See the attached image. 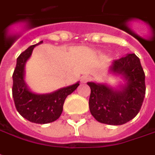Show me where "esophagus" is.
<instances>
[{"instance_id":"34e87169","label":"esophagus","mask_w":155,"mask_h":155,"mask_svg":"<svg viewBox=\"0 0 155 155\" xmlns=\"http://www.w3.org/2000/svg\"><path fill=\"white\" fill-rule=\"evenodd\" d=\"M90 79V76H88V75H83V76L81 77V83H86V82H87Z\"/></svg>"}]
</instances>
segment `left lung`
<instances>
[{
	"instance_id": "8db88e82",
	"label": "left lung",
	"mask_w": 155,
	"mask_h": 155,
	"mask_svg": "<svg viewBox=\"0 0 155 155\" xmlns=\"http://www.w3.org/2000/svg\"><path fill=\"white\" fill-rule=\"evenodd\" d=\"M109 71L121 75L126 83L114 88L104 83L87 82L91 88L90 113L101 123L125 124L138 114L142 106L146 94L145 73L134 54L114 61Z\"/></svg>"
}]
</instances>
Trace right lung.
Returning <instances> with one entry per match:
<instances>
[{
	"mask_svg": "<svg viewBox=\"0 0 155 155\" xmlns=\"http://www.w3.org/2000/svg\"><path fill=\"white\" fill-rule=\"evenodd\" d=\"M42 42L41 41L35 45H32L19 55L13 74L12 93L17 111L26 120L37 124H46L56 120L62 113L67 96L80 85L77 82L46 94H38L29 90L24 81L25 65L35 47Z\"/></svg>",
	"mask_w": 155,
	"mask_h": 155,
	"instance_id": "right-lung-1",
	"label": "right lung"
}]
</instances>
